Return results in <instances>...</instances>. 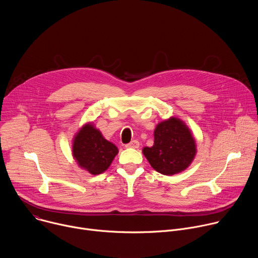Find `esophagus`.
<instances>
[{
    "mask_svg": "<svg viewBox=\"0 0 258 258\" xmlns=\"http://www.w3.org/2000/svg\"><path fill=\"white\" fill-rule=\"evenodd\" d=\"M139 146H140V143L137 140H134L131 143L125 145L126 148H139Z\"/></svg>",
    "mask_w": 258,
    "mask_h": 258,
    "instance_id": "obj_1",
    "label": "esophagus"
}]
</instances>
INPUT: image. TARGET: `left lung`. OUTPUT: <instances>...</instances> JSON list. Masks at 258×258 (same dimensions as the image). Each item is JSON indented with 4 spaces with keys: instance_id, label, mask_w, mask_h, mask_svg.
Instances as JSON below:
<instances>
[{
    "instance_id": "left-lung-1",
    "label": "left lung",
    "mask_w": 258,
    "mask_h": 258,
    "mask_svg": "<svg viewBox=\"0 0 258 258\" xmlns=\"http://www.w3.org/2000/svg\"><path fill=\"white\" fill-rule=\"evenodd\" d=\"M196 151V142L189 127L180 119L170 117L157 124L154 145L145 147L143 154L156 171L172 175L192 163Z\"/></svg>"
}]
</instances>
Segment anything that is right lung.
Listing matches in <instances>:
<instances>
[{"mask_svg":"<svg viewBox=\"0 0 258 258\" xmlns=\"http://www.w3.org/2000/svg\"><path fill=\"white\" fill-rule=\"evenodd\" d=\"M117 153V147L104 139L91 122L86 123L73 139V157L82 168L94 175L104 172Z\"/></svg>","mask_w":258,"mask_h":258,"instance_id":"obj_1","label":"right lung"}]
</instances>
